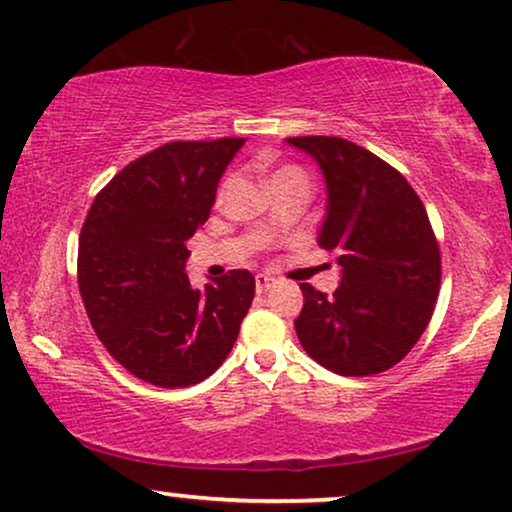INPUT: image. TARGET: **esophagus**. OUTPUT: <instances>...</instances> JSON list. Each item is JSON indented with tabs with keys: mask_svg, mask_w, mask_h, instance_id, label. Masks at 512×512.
I'll list each match as a JSON object with an SVG mask.
<instances>
[{
	"mask_svg": "<svg viewBox=\"0 0 512 512\" xmlns=\"http://www.w3.org/2000/svg\"><path fill=\"white\" fill-rule=\"evenodd\" d=\"M271 285H273V278L271 276H264V273H259V276L255 278V287H257L259 294L266 292V290H271Z\"/></svg>",
	"mask_w": 512,
	"mask_h": 512,
	"instance_id": "obj_1",
	"label": "esophagus"
}]
</instances>
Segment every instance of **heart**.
<instances>
[{"label":"heart","instance_id":"obj_1","mask_svg":"<svg viewBox=\"0 0 512 512\" xmlns=\"http://www.w3.org/2000/svg\"><path fill=\"white\" fill-rule=\"evenodd\" d=\"M287 181H306L308 183V178H306L304 169H301V167H294V164H283V167H278L276 171H271L269 181H266V183H269V187H273V185H280V183H287ZM227 185H229V178L220 185L218 197H222V194H225Z\"/></svg>","mask_w":512,"mask_h":512}]
</instances>
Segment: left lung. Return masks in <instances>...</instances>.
Here are the masks:
<instances>
[{"label":"left lung","mask_w":512,"mask_h":512,"mask_svg":"<svg viewBox=\"0 0 512 512\" xmlns=\"http://www.w3.org/2000/svg\"><path fill=\"white\" fill-rule=\"evenodd\" d=\"M320 164L327 218L318 243L338 255L327 297L301 283L299 343L338 376L399 364L427 329L441 290V248L422 199L392 164L341 136H292Z\"/></svg>","instance_id":"left-lung-1"}]
</instances>
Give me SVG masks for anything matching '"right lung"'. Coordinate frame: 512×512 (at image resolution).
<instances>
[{
	"mask_svg": "<svg viewBox=\"0 0 512 512\" xmlns=\"http://www.w3.org/2000/svg\"><path fill=\"white\" fill-rule=\"evenodd\" d=\"M246 139L171 141L136 157L92 201L78 239V290L120 366L157 387H190L234 348L255 278L234 269L192 290L185 241L211 213L220 176Z\"/></svg>",
	"mask_w": 512,
	"mask_h": 512,
	"instance_id": "1",
	"label": "right lung"
}]
</instances>
